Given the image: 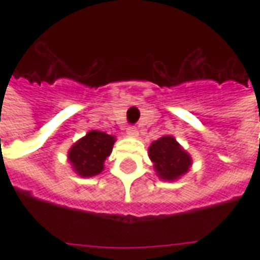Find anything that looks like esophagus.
<instances>
[{"mask_svg":"<svg viewBox=\"0 0 260 260\" xmlns=\"http://www.w3.org/2000/svg\"><path fill=\"white\" fill-rule=\"evenodd\" d=\"M138 135H139V132H138V129H136L135 126H129V128L126 129V136H128V138H138Z\"/></svg>","mask_w":260,"mask_h":260,"instance_id":"34e87169","label":"esophagus"}]
</instances>
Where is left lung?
<instances>
[{
  "instance_id": "1",
  "label": "left lung",
  "mask_w": 260,
  "mask_h": 260,
  "mask_svg": "<svg viewBox=\"0 0 260 260\" xmlns=\"http://www.w3.org/2000/svg\"><path fill=\"white\" fill-rule=\"evenodd\" d=\"M149 157L160 180L177 181L192 166V157L174 136H161L149 146Z\"/></svg>"
}]
</instances>
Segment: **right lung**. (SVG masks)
Returning a JSON list of instances; mask_svg holds the SVG:
<instances>
[{
	"label": "right lung",
	"instance_id": "1",
	"mask_svg": "<svg viewBox=\"0 0 260 260\" xmlns=\"http://www.w3.org/2000/svg\"><path fill=\"white\" fill-rule=\"evenodd\" d=\"M115 136L91 129L68 150V161L76 174L83 178L99 175L104 170V161L113 152Z\"/></svg>",
	"mask_w": 260,
	"mask_h": 260
}]
</instances>
